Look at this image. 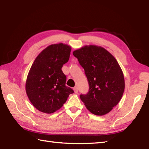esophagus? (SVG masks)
Returning a JSON list of instances; mask_svg holds the SVG:
<instances>
[{
    "instance_id": "34e87169",
    "label": "esophagus",
    "mask_w": 149,
    "mask_h": 149,
    "mask_svg": "<svg viewBox=\"0 0 149 149\" xmlns=\"http://www.w3.org/2000/svg\"><path fill=\"white\" fill-rule=\"evenodd\" d=\"M74 93H78V88H77V87H74Z\"/></svg>"
}]
</instances>
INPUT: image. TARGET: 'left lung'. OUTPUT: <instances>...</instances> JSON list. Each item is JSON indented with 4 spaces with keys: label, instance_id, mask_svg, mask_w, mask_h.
I'll use <instances>...</instances> for the list:
<instances>
[{
    "label": "left lung",
    "instance_id": "1",
    "mask_svg": "<svg viewBox=\"0 0 149 149\" xmlns=\"http://www.w3.org/2000/svg\"><path fill=\"white\" fill-rule=\"evenodd\" d=\"M84 69L89 89L81 100L89 112L96 116L108 113L121 99L125 88L123 72L113 55L95 45L73 52Z\"/></svg>",
    "mask_w": 149,
    "mask_h": 149
}]
</instances>
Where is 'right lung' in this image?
Returning a JSON list of instances; mask_svg holds the SVG:
<instances>
[{
	"label": "right lung",
	"instance_id": "obj_1",
	"mask_svg": "<svg viewBox=\"0 0 149 149\" xmlns=\"http://www.w3.org/2000/svg\"><path fill=\"white\" fill-rule=\"evenodd\" d=\"M71 47L51 44L38 55L26 78L25 89L30 102L39 111L52 113L66 102L73 89L65 85L61 68L70 58Z\"/></svg>",
	"mask_w": 149,
	"mask_h": 149
}]
</instances>
